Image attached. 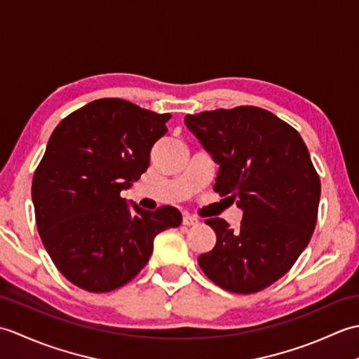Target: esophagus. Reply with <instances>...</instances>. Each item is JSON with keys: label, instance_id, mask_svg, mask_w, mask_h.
Returning <instances> with one entry per match:
<instances>
[{"label": "esophagus", "instance_id": "34e87169", "mask_svg": "<svg viewBox=\"0 0 359 359\" xmlns=\"http://www.w3.org/2000/svg\"><path fill=\"white\" fill-rule=\"evenodd\" d=\"M182 224L187 225V226H191V225H197L199 224V219L194 217V216H189V215H185L184 219H182Z\"/></svg>", "mask_w": 359, "mask_h": 359}]
</instances>
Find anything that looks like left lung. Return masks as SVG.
<instances>
[{"label": "left lung", "mask_w": 359, "mask_h": 359, "mask_svg": "<svg viewBox=\"0 0 359 359\" xmlns=\"http://www.w3.org/2000/svg\"><path fill=\"white\" fill-rule=\"evenodd\" d=\"M185 125L219 163L215 191L243 211L238 230L205 220L217 242L197 262L228 292H261L292 269L315 231L321 182L306 143L256 106L188 114Z\"/></svg>", "instance_id": "8db88e82"}]
</instances>
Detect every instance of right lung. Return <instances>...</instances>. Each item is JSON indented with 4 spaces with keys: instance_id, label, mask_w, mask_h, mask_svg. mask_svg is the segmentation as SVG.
<instances>
[{
    "instance_id": "right-lung-1",
    "label": "right lung",
    "mask_w": 359,
    "mask_h": 359,
    "mask_svg": "<svg viewBox=\"0 0 359 359\" xmlns=\"http://www.w3.org/2000/svg\"><path fill=\"white\" fill-rule=\"evenodd\" d=\"M171 114L100 98L53 129L32 180L36 228L52 262L86 292L123 287L148 264L154 238L182 224L174 207H128L120 196L148 170Z\"/></svg>"
}]
</instances>
